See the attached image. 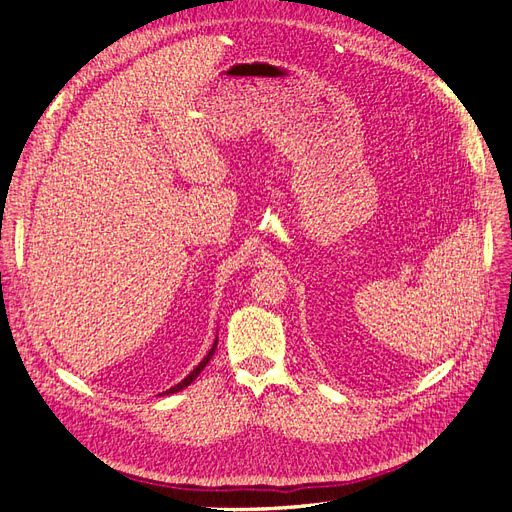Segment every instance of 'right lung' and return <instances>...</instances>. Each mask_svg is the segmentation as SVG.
<instances>
[{
  "instance_id": "right-lung-1",
  "label": "right lung",
  "mask_w": 512,
  "mask_h": 512,
  "mask_svg": "<svg viewBox=\"0 0 512 512\" xmlns=\"http://www.w3.org/2000/svg\"><path fill=\"white\" fill-rule=\"evenodd\" d=\"M215 348H218V337H215V342H213V346H211V350H209V354L205 356V359L203 361H200L192 371H190V376H185L179 384H175L173 386V389H168L166 393H162V395H170V393H177V391H183L185 389V386H188V384H192L196 378H198V374H200V371H203L205 369V365L211 361V356H213V352H215Z\"/></svg>"
}]
</instances>
